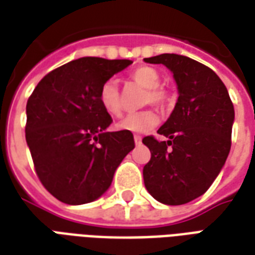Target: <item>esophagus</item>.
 Returning <instances> with one entry per match:
<instances>
[{
    "label": "esophagus",
    "instance_id": "34e87169",
    "mask_svg": "<svg viewBox=\"0 0 255 255\" xmlns=\"http://www.w3.org/2000/svg\"><path fill=\"white\" fill-rule=\"evenodd\" d=\"M133 139H135V144H136V146H139V144L142 143V136H140V135H135Z\"/></svg>",
    "mask_w": 255,
    "mask_h": 255
}]
</instances>
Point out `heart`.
<instances>
[{
	"mask_svg": "<svg viewBox=\"0 0 255 255\" xmlns=\"http://www.w3.org/2000/svg\"><path fill=\"white\" fill-rule=\"evenodd\" d=\"M131 79L135 83L146 87L144 104H153L161 108L168 105L171 97H169V93L160 86L161 75L157 69L149 65H140L131 72ZM100 102L108 115L113 117L122 116V97H120V91L115 79H109L101 86ZM157 123H158L157 113L151 109H147V111H140L128 115L117 124V127L129 132H146L157 126Z\"/></svg>",
	"mask_w": 255,
	"mask_h": 255,
	"instance_id": "obj_1",
	"label": "heart"
}]
</instances>
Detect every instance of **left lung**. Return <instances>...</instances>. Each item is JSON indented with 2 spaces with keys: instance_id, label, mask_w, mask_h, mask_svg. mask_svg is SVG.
<instances>
[{
  "instance_id": "8db88e82",
  "label": "left lung",
  "mask_w": 255,
  "mask_h": 255,
  "mask_svg": "<svg viewBox=\"0 0 255 255\" xmlns=\"http://www.w3.org/2000/svg\"><path fill=\"white\" fill-rule=\"evenodd\" d=\"M144 61L171 69L179 90L175 109L157 131L168 140L142 139L151 153L144 187L158 202L184 205L208 191L225 164L234 105L214 71L192 58L165 53Z\"/></svg>"
}]
</instances>
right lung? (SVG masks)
<instances>
[{"instance_id":"1","label":"right lung","mask_w":255,"mask_h":255,"mask_svg":"<svg viewBox=\"0 0 255 255\" xmlns=\"http://www.w3.org/2000/svg\"><path fill=\"white\" fill-rule=\"evenodd\" d=\"M131 60L82 57L43 76L27 101L25 140L43 187L68 205L93 202L109 188L135 147L129 131L112 124L100 102L101 86Z\"/></svg>"}]
</instances>
